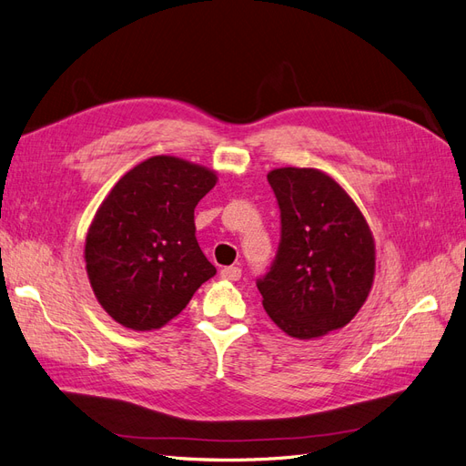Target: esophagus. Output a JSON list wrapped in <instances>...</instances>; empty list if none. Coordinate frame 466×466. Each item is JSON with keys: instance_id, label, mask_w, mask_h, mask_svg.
Here are the masks:
<instances>
[{"instance_id": "34e87169", "label": "esophagus", "mask_w": 466, "mask_h": 466, "mask_svg": "<svg viewBox=\"0 0 466 466\" xmlns=\"http://www.w3.org/2000/svg\"><path fill=\"white\" fill-rule=\"evenodd\" d=\"M219 276L223 279H229V281H237L238 278H241V268L238 266H225L219 270Z\"/></svg>"}]
</instances>
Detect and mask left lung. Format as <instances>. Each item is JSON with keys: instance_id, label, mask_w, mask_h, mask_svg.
<instances>
[{"instance_id": "obj_1", "label": "left lung", "mask_w": 466, "mask_h": 466, "mask_svg": "<svg viewBox=\"0 0 466 466\" xmlns=\"http://www.w3.org/2000/svg\"><path fill=\"white\" fill-rule=\"evenodd\" d=\"M281 218L270 272L257 281L268 317L288 336L313 340L354 319L375 278V238L358 204L311 167L268 173Z\"/></svg>"}]
</instances>
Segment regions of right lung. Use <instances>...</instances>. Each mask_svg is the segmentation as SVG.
<instances>
[{"label": "right lung", "instance_id": "right-lung-1", "mask_svg": "<svg viewBox=\"0 0 466 466\" xmlns=\"http://www.w3.org/2000/svg\"><path fill=\"white\" fill-rule=\"evenodd\" d=\"M216 182L208 167L155 155L130 168L98 206L86 268L96 301L122 327H165L216 276L194 225V208Z\"/></svg>", "mask_w": 466, "mask_h": 466}]
</instances>
